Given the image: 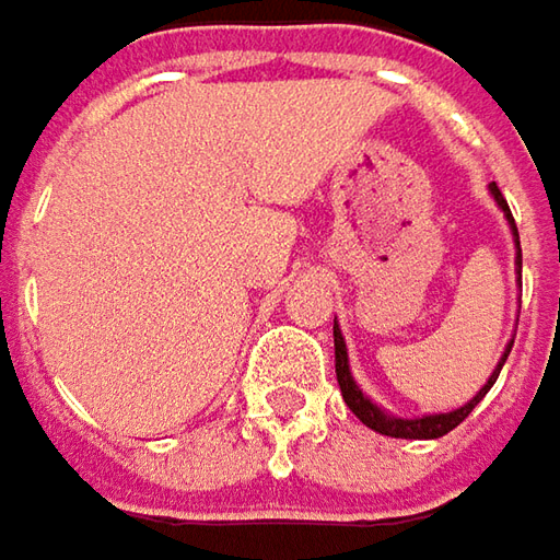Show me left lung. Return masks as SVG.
Masks as SVG:
<instances>
[{"instance_id":"left-lung-1","label":"left lung","mask_w":560,"mask_h":560,"mask_svg":"<svg viewBox=\"0 0 560 560\" xmlns=\"http://www.w3.org/2000/svg\"><path fill=\"white\" fill-rule=\"evenodd\" d=\"M492 194H495V200H499V207L508 212V222H511V229H514V237H517V225H514V215H511V209H508V200L501 197V190L492 184ZM523 266L521 259V237H517V269ZM514 345V341H511ZM511 345L504 348V357H501L499 370L492 373V378L486 382V388H479V395H476L474 401L464 404V407H457V410H451V413H435V417H420V420H398V417H388V413H382L376 404L370 401V398H363V392L357 388V382L351 376V366H348V348H345V338H341V331L335 326V376H338V385H341V398L345 404L351 407L353 413H357V420L363 425H370V429H376L382 435H392V439H442V435H448L454 425H460L467 417H470V410H474L476 404L486 398V392L492 388V382L499 378L501 366H504V360H508V353H511Z\"/></svg>"}]
</instances>
